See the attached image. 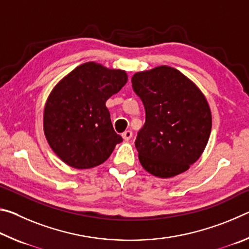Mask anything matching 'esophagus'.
<instances>
[{"label": "esophagus", "instance_id": "34e87169", "mask_svg": "<svg viewBox=\"0 0 249 249\" xmlns=\"http://www.w3.org/2000/svg\"><path fill=\"white\" fill-rule=\"evenodd\" d=\"M122 136H123V138H124V141H126V142H128L130 138H132V136H133V133H132V130H125V132L122 134Z\"/></svg>", "mask_w": 249, "mask_h": 249}]
</instances>
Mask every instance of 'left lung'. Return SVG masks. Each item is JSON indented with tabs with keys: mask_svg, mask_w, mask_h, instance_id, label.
Returning <instances> with one entry per match:
<instances>
[{
	"mask_svg": "<svg viewBox=\"0 0 249 249\" xmlns=\"http://www.w3.org/2000/svg\"><path fill=\"white\" fill-rule=\"evenodd\" d=\"M132 84L146 112L135 141L142 166L160 178L188 170L203 153L212 128L204 95L168 66L135 73Z\"/></svg>",
	"mask_w": 249,
	"mask_h": 249,
	"instance_id": "left-lung-1",
	"label": "left lung"
}]
</instances>
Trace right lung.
Instances as JSON below:
<instances>
[{
	"label": "right lung",
	"mask_w": 249,
	"mask_h": 249,
	"mask_svg": "<svg viewBox=\"0 0 249 249\" xmlns=\"http://www.w3.org/2000/svg\"><path fill=\"white\" fill-rule=\"evenodd\" d=\"M127 82L123 70L95 62L75 68L50 93L44 112V130L53 150L77 169L99 166L123 142L113 128L107 100Z\"/></svg>",
	"instance_id": "right-lung-1"
}]
</instances>
